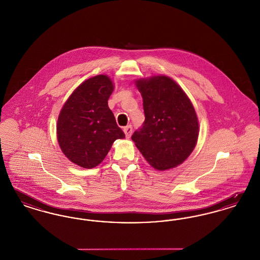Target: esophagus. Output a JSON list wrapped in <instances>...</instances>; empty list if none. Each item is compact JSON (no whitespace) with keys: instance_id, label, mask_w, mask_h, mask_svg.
<instances>
[{"instance_id":"34e87169","label":"esophagus","mask_w":260,"mask_h":260,"mask_svg":"<svg viewBox=\"0 0 260 260\" xmlns=\"http://www.w3.org/2000/svg\"><path fill=\"white\" fill-rule=\"evenodd\" d=\"M124 133L125 135L126 138H129L132 136V133H133V126L132 125H126L124 127Z\"/></svg>"}]
</instances>
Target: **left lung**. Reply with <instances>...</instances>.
I'll return each instance as SVG.
<instances>
[{
    "instance_id": "obj_1",
    "label": "left lung",
    "mask_w": 260,
    "mask_h": 260,
    "mask_svg": "<svg viewBox=\"0 0 260 260\" xmlns=\"http://www.w3.org/2000/svg\"><path fill=\"white\" fill-rule=\"evenodd\" d=\"M145 121L132 136L145 160L158 171L182 164L197 144L199 122L191 100L170 77L138 79Z\"/></svg>"
}]
</instances>
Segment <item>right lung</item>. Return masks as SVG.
<instances>
[{
    "label": "right lung",
    "instance_id": "right-lung-1",
    "mask_svg": "<svg viewBox=\"0 0 260 260\" xmlns=\"http://www.w3.org/2000/svg\"><path fill=\"white\" fill-rule=\"evenodd\" d=\"M111 79L98 75L75 89L59 113L56 133L64 155L76 165L92 169L104 160L116 139L124 138L108 107Z\"/></svg>",
    "mask_w": 260,
    "mask_h": 260
}]
</instances>
